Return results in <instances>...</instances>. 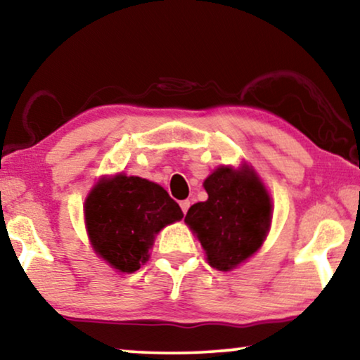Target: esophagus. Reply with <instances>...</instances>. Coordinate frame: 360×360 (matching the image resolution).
I'll list each match as a JSON object with an SVG mask.
<instances>
[{
	"instance_id": "esophagus-1",
	"label": "esophagus",
	"mask_w": 360,
	"mask_h": 360,
	"mask_svg": "<svg viewBox=\"0 0 360 360\" xmlns=\"http://www.w3.org/2000/svg\"><path fill=\"white\" fill-rule=\"evenodd\" d=\"M180 208H181V211H184V214H186V211H188V208H190V201L188 200L180 201Z\"/></svg>"
}]
</instances>
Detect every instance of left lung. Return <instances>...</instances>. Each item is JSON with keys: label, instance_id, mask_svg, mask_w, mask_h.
Here are the masks:
<instances>
[{"label": "left lung", "instance_id": "obj_1", "mask_svg": "<svg viewBox=\"0 0 360 360\" xmlns=\"http://www.w3.org/2000/svg\"><path fill=\"white\" fill-rule=\"evenodd\" d=\"M208 200L188 210L185 223L206 250L211 267L229 270L249 259L267 234L272 203L254 172L221 167L205 180Z\"/></svg>", "mask_w": 360, "mask_h": 360}]
</instances>
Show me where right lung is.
Returning <instances> with one entry per match:
<instances>
[{"label": "right lung", "instance_id": "right-lung-1", "mask_svg": "<svg viewBox=\"0 0 360 360\" xmlns=\"http://www.w3.org/2000/svg\"><path fill=\"white\" fill-rule=\"evenodd\" d=\"M184 218L160 185L139 176L101 180L85 203V221L95 252L121 272H136L149 259L154 236Z\"/></svg>", "mask_w": 360, "mask_h": 360}]
</instances>
